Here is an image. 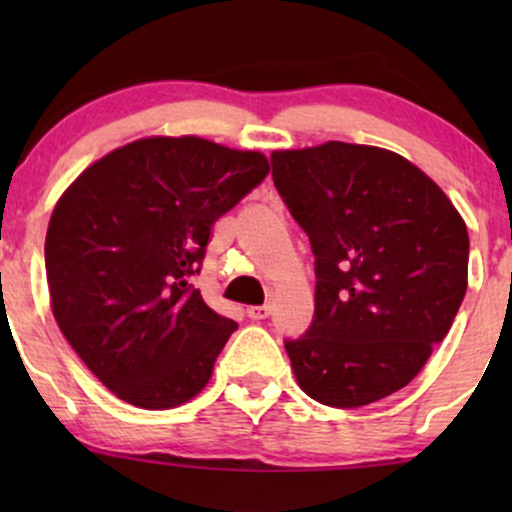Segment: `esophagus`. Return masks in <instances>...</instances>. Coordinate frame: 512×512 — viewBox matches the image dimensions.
I'll list each match as a JSON object with an SVG mask.
<instances>
[{
    "mask_svg": "<svg viewBox=\"0 0 512 512\" xmlns=\"http://www.w3.org/2000/svg\"><path fill=\"white\" fill-rule=\"evenodd\" d=\"M269 315H272V305H250L248 308L250 320H264Z\"/></svg>",
    "mask_w": 512,
    "mask_h": 512,
    "instance_id": "1",
    "label": "esophagus"
}]
</instances>
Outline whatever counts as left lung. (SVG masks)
I'll return each instance as SVG.
<instances>
[{"label":"left lung","mask_w":512,"mask_h":512,"mask_svg":"<svg viewBox=\"0 0 512 512\" xmlns=\"http://www.w3.org/2000/svg\"><path fill=\"white\" fill-rule=\"evenodd\" d=\"M272 166L315 252V320L286 342L298 385L337 409L402 390L450 332L467 291L460 211L424 170L380 146L274 151Z\"/></svg>","instance_id":"8db88e82"}]
</instances>
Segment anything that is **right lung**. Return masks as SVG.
<instances>
[{"label": "right lung", "instance_id": "right-lung-1", "mask_svg": "<svg viewBox=\"0 0 512 512\" xmlns=\"http://www.w3.org/2000/svg\"><path fill=\"white\" fill-rule=\"evenodd\" d=\"M269 173L267 156L185 134L110 151L52 209L50 308L88 370L127 404L204 390L236 322L192 286L211 228Z\"/></svg>", "mask_w": 512, "mask_h": 512}]
</instances>
